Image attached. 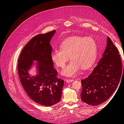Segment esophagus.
<instances>
[{
  "instance_id": "34e87169",
  "label": "esophagus",
  "mask_w": 124,
  "mask_h": 124,
  "mask_svg": "<svg viewBox=\"0 0 124 124\" xmlns=\"http://www.w3.org/2000/svg\"><path fill=\"white\" fill-rule=\"evenodd\" d=\"M73 81H74V80H72V79H67L66 81V82L67 83H68L72 82Z\"/></svg>"
}]
</instances>
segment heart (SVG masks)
Instances as JSON below:
<instances>
[{"label": "heart", "mask_w": 124, "mask_h": 124, "mask_svg": "<svg viewBox=\"0 0 124 124\" xmlns=\"http://www.w3.org/2000/svg\"><path fill=\"white\" fill-rule=\"evenodd\" d=\"M60 46L61 49H55L51 53V59L56 66L64 68L70 56L71 61L62 71L64 76L74 77L81 68H88L95 60L97 46L93 38L70 37L63 40Z\"/></svg>", "instance_id": "heart-1"}]
</instances>
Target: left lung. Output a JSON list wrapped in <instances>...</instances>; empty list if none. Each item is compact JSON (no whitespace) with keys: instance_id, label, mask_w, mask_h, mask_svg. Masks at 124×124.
<instances>
[{"instance_id":"left-lung-1","label":"left lung","mask_w":124,"mask_h":124,"mask_svg":"<svg viewBox=\"0 0 124 124\" xmlns=\"http://www.w3.org/2000/svg\"><path fill=\"white\" fill-rule=\"evenodd\" d=\"M122 72V64L118 50L110 38L107 37L102 57L92 73L81 80L82 100L93 106L104 102L116 89Z\"/></svg>"}]
</instances>
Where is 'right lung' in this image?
<instances>
[{
	"mask_svg": "<svg viewBox=\"0 0 124 124\" xmlns=\"http://www.w3.org/2000/svg\"><path fill=\"white\" fill-rule=\"evenodd\" d=\"M55 30L32 38L22 50L18 59V72L20 82L28 96L35 102L50 106L61 100L64 81L57 77V71L51 59L50 41ZM37 61L38 74L31 76L28 73Z\"/></svg>",
	"mask_w": 124,
	"mask_h": 124,
	"instance_id": "1",
	"label": "right lung"
}]
</instances>
